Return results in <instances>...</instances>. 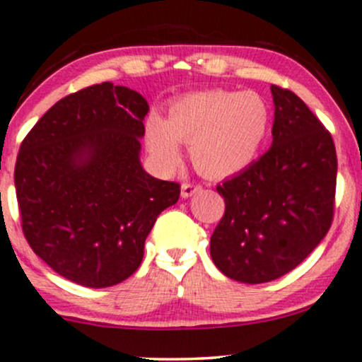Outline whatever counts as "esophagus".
<instances>
[{
  "instance_id": "1",
  "label": "esophagus",
  "mask_w": 362,
  "mask_h": 362,
  "mask_svg": "<svg viewBox=\"0 0 362 362\" xmlns=\"http://www.w3.org/2000/svg\"><path fill=\"white\" fill-rule=\"evenodd\" d=\"M201 191V185H196V184H189V182H185V184H182V197L184 199H187V197L194 196L196 192Z\"/></svg>"
}]
</instances>
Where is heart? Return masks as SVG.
Returning <instances> with one entry per match:
<instances>
[{"label": "heart", "instance_id": "b5f03b06", "mask_svg": "<svg viewBox=\"0 0 362 362\" xmlns=\"http://www.w3.org/2000/svg\"><path fill=\"white\" fill-rule=\"evenodd\" d=\"M271 119L267 100L253 91H199L175 100L165 121L147 119V149L163 168H173L180 159L178 144H189L194 168L204 177L226 178L257 159Z\"/></svg>", "mask_w": 362, "mask_h": 362}]
</instances>
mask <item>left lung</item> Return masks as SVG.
I'll return each instance as SVG.
<instances>
[{
  "mask_svg": "<svg viewBox=\"0 0 362 362\" xmlns=\"http://www.w3.org/2000/svg\"><path fill=\"white\" fill-rule=\"evenodd\" d=\"M271 91V149L216 187L226 213L211 235V260L246 284L293 271L325 239L333 220L332 135L293 91L276 85Z\"/></svg>",
  "mask_w": 362,
  "mask_h": 362,
  "instance_id": "obj_1",
  "label": "left lung"
}]
</instances>
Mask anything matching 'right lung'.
Returning <instances> with one entry per match:
<instances>
[{
    "instance_id": "1",
    "label": "right lung",
    "mask_w": 362,
    "mask_h": 362,
    "mask_svg": "<svg viewBox=\"0 0 362 362\" xmlns=\"http://www.w3.org/2000/svg\"><path fill=\"white\" fill-rule=\"evenodd\" d=\"M149 104L102 83L67 95L34 124L15 165L22 230L34 253L66 279L107 288L128 279L180 185L140 163Z\"/></svg>"
}]
</instances>
